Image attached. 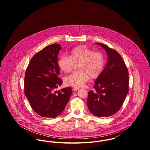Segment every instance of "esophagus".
I'll return each instance as SVG.
<instances>
[{
    "instance_id": "1",
    "label": "esophagus",
    "mask_w": 150,
    "mask_h": 150,
    "mask_svg": "<svg viewBox=\"0 0 150 150\" xmlns=\"http://www.w3.org/2000/svg\"><path fill=\"white\" fill-rule=\"evenodd\" d=\"M73 89H74L75 91H78V90L80 89V88H74Z\"/></svg>"
}]
</instances>
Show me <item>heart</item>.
I'll return each instance as SVG.
<instances>
[{
	"mask_svg": "<svg viewBox=\"0 0 150 150\" xmlns=\"http://www.w3.org/2000/svg\"><path fill=\"white\" fill-rule=\"evenodd\" d=\"M70 56L62 55L58 65L65 73L71 71L75 64L78 71L74 72L64 79V84L74 88H80L91 78L99 77L105 66V57L100 52L94 50L86 45H79L70 51Z\"/></svg>",
	"mask_w": 150,
	"mask_h": 150,
	"instance_id": "b5f03b06",
	"label": "heart"
}]
</instances>
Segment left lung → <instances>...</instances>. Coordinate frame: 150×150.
I'll use <instances>...</instances> for the list:
<instances>
[{"instance_id":"left-lung-1","label":"left lung","mask_w":150,"mask_h":150,"mask_svg":"<svg viewBox=\"0 0 150 150\" xmlns=\"http://www.w3.org/2000/svg\"><path fill=\"white\" fill-rule=\"evenodd\" d=\"M108 55L107 64L94 86L88 92L87 106L92 114L108 117L120 109L129 92L128 70L120 54L103 43Z\"/></svg>"}]
</instances>
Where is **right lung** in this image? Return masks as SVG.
Segmentation results:
<instances>
[{
  "instance_id": "1",
  "label": "right lung",
  "mask_w": 150,
  "mask_h": 150,
  "mask_svg": "<svg viewBox=\"0 0 150 150\" xmlns=\"http://www.w3.org/2000/svg\"><path fill=\"white\" fill-rule=\"evenodd\" d=\"M62 47L53 44L45 47L31 58L26 70L24 93L33 110L47 118H54L64 110L72 93L70 87L54 91L62 83L58 77L57 64Z\"/></svg>"
}]
</instances>
